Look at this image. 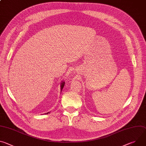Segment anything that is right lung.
Listing matches in <instances>:
<instances>
[{"label":"right lung","instance_id":"right-lung-1","mask_svg":"<svg viewBox=\"0 0 146 146\" xmlns=\"http://www.w3.org/2000/svg\"><path fill=\"white\" fill-rule=\"evenodd\" d=\"M64 85H65V82H62V84H61V86H60V87H61V90L63 89V87H64ZM49 113V112L48 113H46V114H48Z\"/></svg>","mask_w":146,"mask_h":146}]
</instances>
